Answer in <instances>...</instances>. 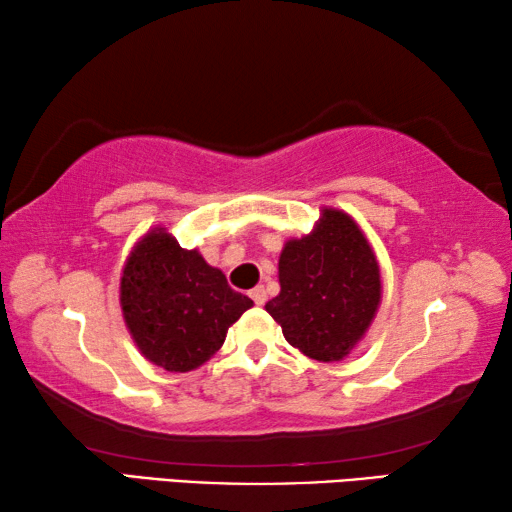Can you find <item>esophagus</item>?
Returning a JSON list of instances; mask_svg holds the SVG:
<instances>
[{
    "mask_svg": "<svg viewBox=\"0 0 512 512\" xmlns=\"http://www.w3.org/2000/svg\"><path fill=\"white\" fill-rule=\"evenodd\" d=\"M250 298H253L255 305L262 307L264 302H266V289L264 287H255L253 291H250Z\"/></svg>",
    "mask_w": 512,
    "mask_h": 512,
    "instance_id": "1",
    "label": "esophagus"
}]
</instances>
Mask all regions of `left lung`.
Here are the masks:
<instances>
[{"mask_svg": "<svg viewBox=\"0 0 512 512\" xmlns=\"http://www.w3.org/2000/svg\"><path fill=\"white\" fill-rule=\"evenodd\" d=\"M280 296L266 311L293 348L316 361H341L366 334L381 298L379 266L359 225L323 210L311 235L280 255Z\"/></svg>", "mask_w": 512, "mask_h": 512, "instance_id": "8db88e82", "label": "left lung"}]
</instances>
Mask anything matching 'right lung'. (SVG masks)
<instances>
[{"label":"right lung","instance_id":"add662e5","mask_svg":"<svg viewBox=\"0 0 512 512\" xmlns=\"http://www.w3.org/2000/svg\"><path fill=\"white\" fill-rule=\"evenodd\" d=\"M250 307L253 300L230 289L219 268L162 228L135 246L121 275V309L137 348L171 372L210 359Z\"/></svg>","mask_w":512,"mask_h":512}]
</instances>
